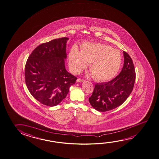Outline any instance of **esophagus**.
<instances>
[{
  "instance_id": "obj_1",
  "label": "esophagus",
  "mask_w": 159,
  "mask_h": 159,
  "mask_svg": "<svg viewBox=\"0 0 159 159\" xmlns=\"http://www.w3.org/2000/svg\"><path fill=\"white\" fill-rule=\"evenodd\" d=\"M84 81V80L82 79L78 78L76 80V82L77 83H81V82H83Z\"/></svg>"
}]
</instances>
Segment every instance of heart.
<instances>
[{"label": "heart", "mask_w": 159, "mask_h": 159, "mask_svg": "<svg viewBox=\"0 0 159 159\" xmlns=\"http://www.w3.org/2000/svg\"><path fill=\"white\" fill-rule=\"evenodd\" d=\"M69 61L74 73L81 72L90 64L89 70L99 81L114 78L120 69L122 55L119 50L108 45L87 43L81 46L80 52L74 47L69 54Z\"/></svg>", "instance_id": "heart-1"}]
</instances>
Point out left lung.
<instances>
[{
  "label": "left lung",
  "instance_id": "obj_1",
  "mask_svg": "<svg viewBox=\"0 0 159 159\" xmlns=\"http://www.w3.org/2000/svg\"><path fill=\"white\" fill-rule=\"evenodd\" d=\"M124 63L122 70L114 79L106 83H97L89 100L95 109L107 111L119 107L133 91L136 74L133 60L123 51Z\"/></svg>",
  "mask_w": 159,
  "mask_h": 159
}]
</instances>
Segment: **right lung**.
Masks as SVG:
<instances>
[{
	"instance_id": "add662e5",
	"label": "right lung",
	"mask_w": 159,
	"mask_h": 159,
	"mask_svg": "<svg viewBox=\"0 0 159 159\" xmlns=\"http://www.w3.org/2000/svg\"><path fill=\"white\" fill-rule=\"evenodd\" d=\"M68 39L64 37L40 45L26 61L28 89L35 99L47 106L54 107L62 102L77 79L65 69Z\"/></svg>"
}]
</instances>
